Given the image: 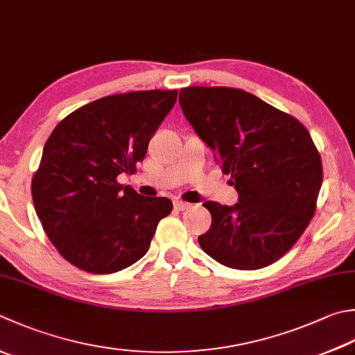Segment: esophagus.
<instances>
[{
  "label": "esophagus",
  "instance_id": "34e87169",
  "mask_svg": "<svg viewBox=\"0 0 355 355\" xmlns=\"http://www.w3.org/2000/svg\"><path fill=\"white\" fill-rule=\"evenodd\" d=\"M173 207L178 211H184V209H189L191 205L186 203V201H183V200H175L173 201Z\"/></svg>",
  "mask_w": 355,
  "mask_h": 355
}]
</instances>
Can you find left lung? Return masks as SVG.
<instances>
[{
  "mask_svg": "<svg viewBox=\"0 0 355 355\" xmlns=\"http://www.w3.org/2000/svg\"><path fill=\"white\" fill-rule=\"evenodd\" d=\"M178 101L239 192L234 206L203 205L212 225L198 237L201 249L227 268L272 265L315 212L323 168L308 129L241 89L191 86Z\"/></svg>",
  "mask_w": 355,
  "mask_h": 355,
  "instance_id": "left-lung-1",
  "label": "left lung"
}]
</instances>
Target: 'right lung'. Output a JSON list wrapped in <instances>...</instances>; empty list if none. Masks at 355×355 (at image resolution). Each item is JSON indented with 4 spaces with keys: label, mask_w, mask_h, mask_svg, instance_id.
<instances>
[{
    "label": "right lung",
    "mask_w": 355,
    "mask_h": 355,
    "mask_svg": "<svg viewBox=\"0 0 355 355\" xmlns=\"http://www.w3.org/2000/svg\"><path fill=\"white\" fill-rule=\"evenodd\" d=\"M178 90L103 96L61 120L44 144L32 198L46 235L64 259L90 274H112L148 252L172 201L118 183L134 173L177 101Z\"/></svg>",
    "instance_id": "right-lung-1"
}]
</instances>
